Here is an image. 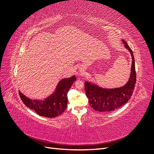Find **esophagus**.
<instances>
[{"label": "esophagus", "mask_w": 154, "mask_h": 154, "mask_svg": "<svg viewBox=\"0 0 154 154\" xmlns=\"http://www.w3.org/2000/svg\"><path fill=\"white\" fill-rule=\"evenodd\" d=\"M84 69H83V67H80V69H79V71H80V72H83L84 71Z\"/></svg>", "instance_id": "1"}]
</instances>
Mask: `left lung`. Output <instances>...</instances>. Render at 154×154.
<instances>
[{"label":"left lung","mask_w":154,"mask_h":154,"mask_svg":"<svg viewBox=\"0 0 154 154\" xmlns=\"http://www.w3.org/2000/svg\"><path fill=\"white\" fill-rule=\"evenodd\" d=\"M122 42L125 48L129 51L132 59L130 76L127 83L120 87L106 88L91 82H85V94L88 99V103L96 111L102 112L113 111L127 103L132 95L136 82L135 60L132 49L126 41L122 40Z\"/></svg>","instance_id":"8db88e82"}]
</instances>
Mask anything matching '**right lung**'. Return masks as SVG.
<instances>
[{"mask_svg":"<svg viewBox=\"0 0 154 154\" xmlns=\"http://www.w3.org/2000/svg\"><path fill=\"white\" fill-rule=\"evenodd\" d=\"M76 78L72 76L60 80L54 91L44 100H31L19 91L22 101L27 107L34 110L36 114L46 118H55L61 115L67 108V92L75 82Z\"/></svg>","mask_w":154,"mask_h":154,"instance_id":"1","label":"right lung"}]
</instances>
